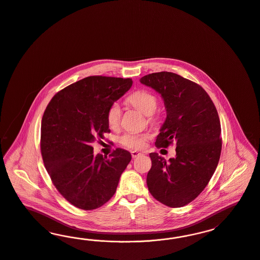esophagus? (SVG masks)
Instances as JSON below:
<instances>
[{"mask_svg":"<svg viewBox=\"0 0 260 260\" xmlns=\"http://www.w3.org/2000/svg\"><path fill=\"white\" fill-rule=\"evenodd\" d=\"M140 155H141V153H139V152H137V151H133V152H132L133 158H136L137 156H139Z\"/></svg>","mask_w":260,"mask_h":260,"instance_id":"34e87169","label":"esophagus"}]
</instances>
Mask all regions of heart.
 Here are the masks:
<instances>
[{"instance_id": "heart-1", "label": "heart", "mask_w": 260, "mask_h": 260, "mask_svg": "<svg viewBox=\"0 0 260 260\" xmlns=\"http://www.w3.org/2000/svg\"><path fill=\"white\" fill-rule=\"evenodd\" d=\"M127 102L135 106L140 112L146 116H152L156 112L157 107V99L156 95L147 91H137L132 93L127 98ZM122 110L118 104H111L106 113L107 124L111 128H116L121 121ZM148 139V135L127 133L122 135L119 139L120 143L133 149H140L145 145L146 140Z\"/></svg>"}]
</instances>
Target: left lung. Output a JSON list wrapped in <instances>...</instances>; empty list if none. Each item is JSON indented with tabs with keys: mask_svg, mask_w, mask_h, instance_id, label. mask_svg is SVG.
<instances>
[{
	"mask_svg": "<svg viewBox=\"0 0 260 260\" xmlns=\"http://www.w3.org/2000/svg\"><path fill=\"white\" fill-rule=\"evenodd\" d=\"M140 82L160 94L167 109L155 144L157 148L176 144V156L168 161L150 154L147 186L162 204L185 206L198 198L218 167L221 151L218 111L202 87L176 73H151Z\"/></svg>",
	"mask_w": 260,
	"mask_h": 260,
	"instance_id": "1",
	"label": "left lung"
}]
</instances>
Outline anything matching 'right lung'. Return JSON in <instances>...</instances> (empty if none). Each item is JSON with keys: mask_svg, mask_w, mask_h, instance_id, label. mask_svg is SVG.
<instances>
[{"mask_svg": "<svg viewBox=\"0 0 260 260\" xmlns=\"http://www.w3.org/2000/svg\"><path fill=\"white\" fill-rule=\"evenodd\" d=\"M131 78L89 76L56 93L42 116L41 150L54 186L73 206L93 210L114 196L132 159L116 149L94 155L91 144L109 132L106 113L132 87Z\"/></svg>", "mask_w": 260, "mask_h": 260, "instance_id": "add662e5", "label": "right lung"}]
</instances>
